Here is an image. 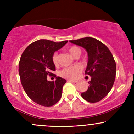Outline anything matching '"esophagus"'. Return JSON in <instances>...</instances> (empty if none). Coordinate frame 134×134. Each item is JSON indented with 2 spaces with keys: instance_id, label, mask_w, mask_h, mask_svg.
Returning a JSON list of instances; mask_svg holds the SVG:
<instances>
[{
  "instance_id": "34e87169",
  "label": "esophagus",
  "mask_w": 134,
  "mask_h": 134,
  "mask_svg": "<svg viewBox=\"0 0 134 134\" xmlns=\"http://www.w3.org/2000/svg\"><path fill=\"white\" fill-rule=\"evenodd\" d=\"M67 82H77V81H76V80H72V79H67Z\"/></svg>"
}]
</instances>
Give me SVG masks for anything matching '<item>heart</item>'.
<instances>
[{
  "mask_svg": "<svg viewBox=\"0 0 134 134\" xmlns=\"http://www.w3.org/2000/svg\"><path fill=\"white\" fill-rule=\"evenodd\" d=\"M69 52L74 57L77 56H80L81 53V49L76 46H72L69 48ZM52 61L55 65L58 64V53L55 52L52 57ZM82 71V67L80 65H76L73 67H67L63 69L60 72V75L63 77L67 78V79H76L79 76Z\"/></svg>",
  "mask_w": 134,
  "mask_h": 134,
  "instance_id": "1",
  "label": "heart"
}]
</instances>
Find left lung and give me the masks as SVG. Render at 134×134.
I'll return each instance as SVG.
<instances>
[{
	"instance_id": "left-lung-1",
	"label": "left lung",
	"mask_w": 134,
	"mask_h": 134,
	"mask_svg": "<svg viewBox=\"0 0 134 134\" xmlns=\"http://www.w3.org/2000/svg\"><path fill=\"white\" fill-rule=\"evenodd\" d=\"M70 43L81 46L87 52L88 62L85 74L91 77L90 86L81 96L90 103H96L103 99L114 84L116 63L113 55L105 44L91 37H86Z\"/></svg>"
}]
</instances>
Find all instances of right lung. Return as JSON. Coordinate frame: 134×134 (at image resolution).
Here are the masks:
<instances>
[{
    "mask_svg": "<svg viewBox=\"0 0 134 134\" xmlns=\"http://www.w3.org/2000/svg\"><path fill=\"white\" fill-rule=\"evenodd\" d=\"M67 42V40L56 43L40 40L30 44L22 53L19 63L21 84L29 98L40 105L52 107L62 96L66 80L54 74L55 81H48L47 76H51L55 70L52 61L54 52Z\"/></svg>",
    "mask_w": 134,
    "mask_h": 134,
    "instance_id": "obj_1",
    "label": "right lung"
}]
</instances>
